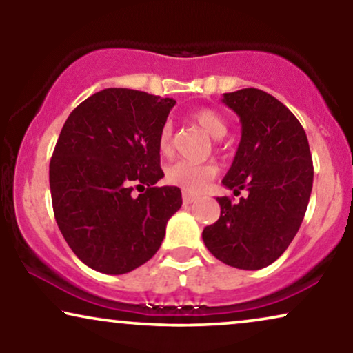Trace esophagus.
<instances>
[{
  "label": "esophagus",
  "mask_w": 353,
  "mask_h": 353,
  "mask_svg": "<svg viewBox=\"0 0 353 353\" xmlns=\"http://www.w3.org/2000/svg\"><path fill=\"white\" fill-rule=\"evenodd\" d=\"M197 201V197L196 196H191V194H183V204L185 205H190V204H192V202H196Z\"/></svg>",
  "instance_id": "1"
}]
</instances>
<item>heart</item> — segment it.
Returning <instances> with one entry per match:
<instances>
[{
	"label": "heart",
	"instance_id": "heart-1",
	"mask_svg": "<svg viewBox=\"0 0 353 353\" xmlns=\"http://www.w3.org/2000/svg\"><path fill=\"white\" fill-rule=\"evenodd\" d=\"M191 120L196 125L209 133L212 138H223L228 132V125L215 110L202 108L191 114ZM157 149L159 154L163 157H170L173 154V128L170 123H163L157 134ZM219 173V167L212 162L205 163H192L186 161H180L172 163L165 170V180L172 186L180 188L186 194H199L209 186Z\"/></svg>",
	"mask_w": 353,
	"mask_h": 353
}]
</instances>
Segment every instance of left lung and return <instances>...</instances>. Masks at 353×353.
<instances>
[{"mask_svg": "<svg viewBox=\"0 0 353 353\" xmlns=\"http://www.w3.org/2000/svg\"><path fill=\"white\" fill-rule=\"evenodd\" d=\"M241 120V143L223 185L238 196L216 197L220 219L202 231L205 248L230 267L260 270L273 263L297 234L313 185L305 130L291 110L257 88L225 93Z\"/></svg>", "mask_w": 353, "mask_h": 353, "instance_id": "obj_1", "label": "left lung"}]
</instances>
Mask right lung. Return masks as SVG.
Masks as SVG:
<instances>
[{"instance_id":"1","label":"right lung","mask_w":353,"mask_h":353,"mask_svg":"<svg viewBox=\"0 0 353 353\" xmlns=\"http://www.w3.org/2000/svg\"><path fill=\"white\" fill-rule=\"evenodd\" d=\"M175 101L105 88L72 110L50 162L52 210L62 236L85 265L123 274L161 248L181 207L163 176L157 134ZM134 190H139L137 196Z\"/></svg>"}]
</instances>
